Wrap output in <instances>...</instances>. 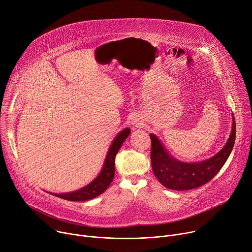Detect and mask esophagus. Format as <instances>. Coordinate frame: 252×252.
Returning <instances> with one entry per match:
<instances>
[{"instance_id": "34e87169", "label": "esophagus", "mask_w": 252, "mask_h": 252, "mask_svg": "<svg viewBox=\"0 0 252 252\" xmlns=\"http://www.w3.org/2000/svg\"><path fill=\"white\" fill-rule=\"evenodd\" d=\"M131 125L135 126H138V125H140V124H139V122L137 120H133V121H131Z\"/></svg>"}]
</instances>
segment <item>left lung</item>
Masks as SVG:
<instances>
[{"label":"left lung","mask_w":252,"mask_h":252,"mask_svg":"<svg viewBox=\"0 0 252 252\" xmlns=\"http://www.w3.org/2000/svg\"><path fill=\"white\" fill-rule=\"evenodd\" d=\"M235 121L232 114L231 133L224 147L215 156L197 162H185L169 155L160 139L150 133L152 139V167L158 181L172 190H189L199 188L212 179L223 166L235 141Z\"/></svg>","instance_id":"8db88e82"}]
</instances>
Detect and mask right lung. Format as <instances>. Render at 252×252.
I'll list each match as a JSON object with an SVG mask.
<instances>
[{"label":"right lung","mask_w":252,"mask_h":252,"mask_svg":"<svg viewBox=\"0 0 252 252\" xmlns=\"http://www.w3.org/2000/svg\"><path fill=\"white\" fill-rule=\"evenodd\" d=\"M129 133H130V129L128 127H126L121 132H119V134L115 137V139L113 140V143L109 149V152L106 154L100 172L89 185L71 192H65V193L49 192V193L56 195L60 198L70 200V201H85L100 195L103 191L106 190V189L110 187V185L113 182L114 176H115V169H116L115 168L116 156L120 151V149L122 148L124 141L129 135Z\"/></svg>","instance_id":"obj_1"}]
</instances>
